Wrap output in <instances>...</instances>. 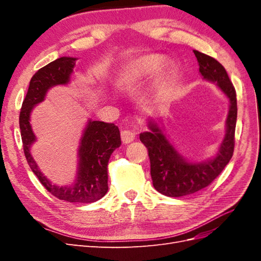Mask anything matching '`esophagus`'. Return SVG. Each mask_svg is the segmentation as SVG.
<instances>
[{
  "label": "esophagus",
  "mask_w": 261,
  "mask_h": 261,
  "mask_svg": "<svg viewBox=\"0 0 261 261\" xmlns=\"http://www.w3.org/2000/svg\"><path fill=\"white\" fill-rule=\"evenodd\" d=\"M136 133L134 130H122L121 132V138L124 144H129L135 139Z\"/></svg>",
  "instance_id": "esophagus-1"
}]
</instances>
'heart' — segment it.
Instances as JSON below:
<instances>
[{
	"label": "heart",
	"instance_id": "heart-1",
	"mask_svg": "<svg viewBox=\"0 0 261 261\" xmlns=\"http://www.w3.org/2000/svg\"><path fill=\"white\" fill-rule=\"evenodd\" d=\"M164 63L160 54H145L132 60L118 75L117 83L125 89H134L149 77L153 76Z\"/></svg>",
	"mask_w": 261,
	"mask_h": 261
}]
</instances>
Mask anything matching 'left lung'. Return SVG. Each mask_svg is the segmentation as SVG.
Masks as SVG:
<instances>
[{"label": "left lung", "mask_w": 261, "mask_h": 261, "mask_svg": "<svg viewBox=\"0 0 261 261\" xmlns=\"http://www.w3.org/2000/svg\"><path fill=\"white\" fill-rule=\"evenodd\" d=\"M194 54L198 61L199 73L203 80L216 84L230 102L225 121V135L215 156L206 161L191 162L170 143L163 127L153 118H150L148 121L150 130L141 133L139 138L148 149L153 187L169 197L191 195L210 185L230 162L234 151L238 117L234 87L225 68L217 60L197 50H194Z\"/></svg>", "instance_id": "1"}]
</instances>
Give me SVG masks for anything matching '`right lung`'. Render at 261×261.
<instances>
[{"label": "right lung", "instance_id": "right-lung-1", "mask_svg": "<svg viewBox=\"0 0 261 261\" xmlns=\"http://www.w3.org/2000/svg\"><path fill=\"white\" fill-rule=\"evenodd\" d=\"M76 58L62 57L40 68L33 76L19 114L22 147L27 162L36 176L48 191L61 200L68 202H94L108 192V162L116 148L121 146V134L113 123L88 120L78 147V167L72 185L52 184L39 169L31 154L37 137L30 125L34 108L44 101L52 87L68 85L76 65Z\"/></svg>", "mask_w": 261, "mask_h": 261}]
</instances>
